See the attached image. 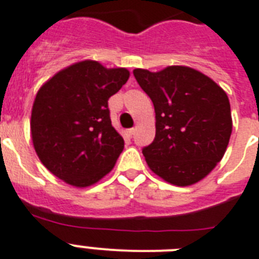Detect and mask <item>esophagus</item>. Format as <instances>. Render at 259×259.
<instances>
[{
  "mask_svg": "<svg viewBox=\"0 0 259 259\" xmlns=\"http://www.w3.org/2000/svg\"><path fill=\"white\" fill-rule=\"evenodd\" d=\"M135 134V128H130V130H127L125 131V135H127L128 138H132V135Z\"/></svg>",
  "mask_w": 259,
  "mask_h": 259,
  "instance_id": "34e87169",
  "label": "esophagus"
}]
</instances>
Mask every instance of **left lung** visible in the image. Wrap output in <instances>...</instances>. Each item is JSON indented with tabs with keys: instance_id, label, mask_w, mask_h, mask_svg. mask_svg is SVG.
Here are the masks:
<instances>
[{
	"instance_id": "left-lung-1",
	"label": "left lung",
	"mask_w": 259,
	"mask_h": 259,
	"mask_svg": "<svg viewBox=\"0 0 259 259\" xmlns=\"http://www.w3.org/2000/svg\"><path fill=\"white\" fill-rule=\"evenodd\" d=\"M134 75L155 107V140L143 148L149 169L177 187L202 180L229 144L233 121L226 93L187 66L157 72L135 68Z\"/></svg>"
}]
</instances>
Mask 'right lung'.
Instances as JSON below:
<instances>
[{
    "label": "right lung",
    "instance_id": "add662e5",
    "mask_svg": "<svg viewBox=\"0 0 259 259\" xmlns=\"http://www.w3.org/2000/svg\"><path fill=\"white\" fill-rule=\"evenodd\" d=\"M130 78L127 68L82 61L38 90L31 140L40 163L68 185L86 188L114 168L124 140L112 127L108 99Z\"/></svg>",
    "mask_w": 259,
    "mask_h": 259
}]
</instances>
